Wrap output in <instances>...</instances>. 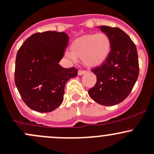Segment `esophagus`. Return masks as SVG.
<instances>
[{
    "label": "esophagus",
    "mask_w": 154,
    "mask_h": 154,
    "mask_svg": "<svg viewBox=\"0 0 154 154\" xmlns=\"http://www.w3.org/2000/svg\"><path fill=\"white\" fill-rule=\"evenodd\" d=\"M85 70H79V72H78V74H79V75H82L83 74L85 73Z\"/></svg>",
    "instance_id": "esophagus-1"
}]
</instances>
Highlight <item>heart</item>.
<instances>
[{
	"label": "heart",
	"instance_id": "obj_1",
	"mask_svg": "<svg viewBox=\"0 0 154 154\" xmlns=\"http://www.w3.org/2000/svg\"><path fill=\"white\" fill-rule=\"evenodd\" d=\"M111 40L105 33L87 34L74 40L70 51L64 52L65 57L75 61L82 58V63L88 67L100 66L106 61L111 51Z\"/></svg>",
	"mask_w": 154,
	"mask_h": 154
}]
</instances>
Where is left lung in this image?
I'll list each match as a JSON object with an SVG mask.
<instances>
[{
    "label": "left lung",
    "mask_w": 154,
    "mask_h": 154,
    "mask_svg": "<svg viewBox=\"0 0 154 154\" xmlns=\"http://www.w3.org/2000/svg\"><path fill=\"white\" fill-rule=\"evenodd\" d=\"M97 27L108 35L112 47L106 61L92 69L97 83L88 94L99 104L115 106L128 97L136 82L139 73L138 53L134 42L121 29Z\"/></svg>",
    "instance_id": "left-lung-1"
}]
</instances>
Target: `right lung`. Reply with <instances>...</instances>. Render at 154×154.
I'll use <instances>...</instances> for the list:
<instances>
[{"label": "right lung", "instance_id": "right-lung-1", "mask_svg": "<svg viewBox=\"0 0 154 154\" xmlns=\"http://www.w3.org/2000/svg\"><path fill=\"white\" fill-rule=\"evenodd\" d=\"M64 32L45 31L27 38L17 52L15 83L32 110L50 112L60 106L68 80L78 75L75 68L59 64L68 45Z\"/></svg>", "mask_w": 154, "mask_h": 154}]
</instances>
